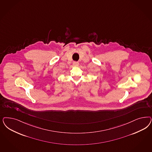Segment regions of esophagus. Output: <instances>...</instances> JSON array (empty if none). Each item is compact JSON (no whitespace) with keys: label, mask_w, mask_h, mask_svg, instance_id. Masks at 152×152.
Segmentation results:
<instances>
[{"label":"esophagus","mask_w":152,"mask_h":152,"mask_svg":"<svg viewBox=\"0 0 152 152\" xmlns=\"http://www.w3.org/2000/svg\"><path fill=\"white\" fill-rule=\"evenodd\" d=\"M73 65L75 66H77L79 65L78 62H77V61H74L73 62Z\"/></svg>","instance_id":"34e87169"}]
</instances>
